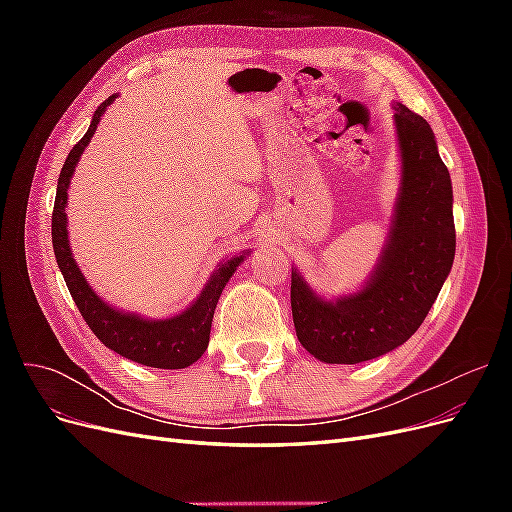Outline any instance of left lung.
Masks as SVG:
<instances>
[{
	"mask_svg": "<svg viewBox=\"0 0 512 512\" xmlns=\"http://www.w3.org/2000/svg\"><path fill=\"white\" fill-rule=\"evenodd\" d=\"M399 190L386 241L361 290L324 299L292 269L301 346L322 363L354 365L399 348L421 327L455 260L453 183L429 123L395 104Z\"/></svg>",
	"mask_w": 512,
	"mask_h": 512,
	"instance_id": "1",
	"label": "left lung"
}]
</instances>
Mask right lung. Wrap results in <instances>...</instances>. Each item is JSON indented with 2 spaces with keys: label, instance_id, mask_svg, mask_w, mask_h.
I'll return each mask as SVG.
<instances>
[{
  "label": "right lung",
  "instance_id": "obj_1",
  "mask_svg": "<svg viewBox=\"0 0 512 512\" xmlns=\"http://www.w3.org/2000/svg\"><path fill=\"white\" fill-rule=\"evenodd\" d=\"M117 96H108L94 113V119L89 123V130L81 138L79 143L72 147L68 158L61 168L57 179V196L53 207V250L57 258V267L64 275L66 286L72 294V299L79 307L81 316L89 324V329L100 342L115 350L117 354L126 356V359L141 363L147 367L158 369H183L192 363H196L200 356L205 354L209 346V333L215 305H218L220 294L228 280L235 275L237 267L250 256V250H243L239 256H232L222 260L207 284L200 290L198 297L192 301L190 307H185L181 314L162 318V320H149L132 312H123L113 305H108L100 294L91 288L81 273L79 265L72 256L70 239H68V188L70 179L79 164L85 147L94 138L98 123L106 111V106H111Z\"/></svg>",
  "mask_w": 512,
  "mask_h": 512
}]
</instances>
